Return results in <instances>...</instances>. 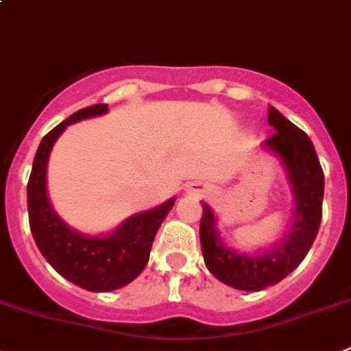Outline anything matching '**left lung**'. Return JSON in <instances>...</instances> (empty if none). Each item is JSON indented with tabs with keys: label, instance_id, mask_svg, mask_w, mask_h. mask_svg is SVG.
<instances>
[{
	"label": "left lung",
	"instance_id": "obj_1",
	"mask_svg": "<svg viewBox=\"0 0 351 351\" xmlns=\"http://www.w3.org/2000/svg\"><path fill=\"white\" fill-rule=\"evenodd\" d=\"M268 123L276 134L268 137L263 147L284 165L294 202L292 223L284 237L256 252L228 247L217 230L214 210L202 204L200 243L205 266L223 284L247 292L263 291L294 271L313 245L322 221L324 172L313 143L273 106L268 109Z\"/></svg>",
	"mask_w": 351,
	"mask_h": 351
}]
</instances>
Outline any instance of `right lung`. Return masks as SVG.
I'll use <instances>...</instances> for the list:
<instances>
[{"instance_id": "obj_1", "label": "right lung", "mask_w": 351, "mask_h": 351, "mask_svg": "<svg viewBox=\"0 0 351 351\" xmlns=\"http://www.w3.org/2000/svg\"><path fill=\"white\" fill-rule=\"evenodd\" d=\"M108 104L80 109L41 139L27 182L29 226L38 249L59 275L92 292H109L136 280L149 261L151 245L176 198L158 207L130 215L104 234H88L71 228L53 210L48 198L47 169L51 147L67 125L102 117Z\"/></svg>"}]
</instances>
